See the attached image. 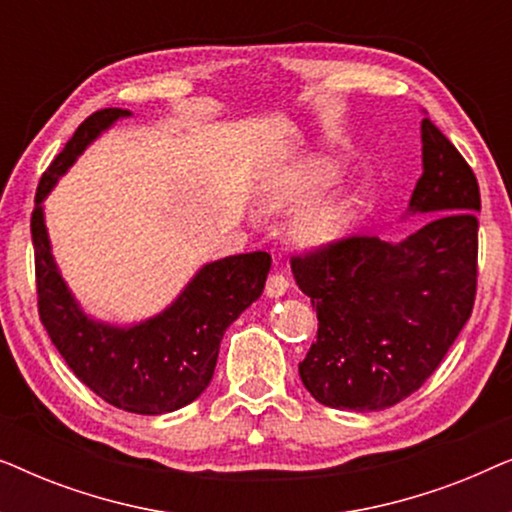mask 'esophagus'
Instances as JSON below:
<instances>
[{
    "label": "esophagus",
    "instance_id": "obj_1",
    "mask_svg": "<svg viewBox=\"0 0 512 512\" xmlns=\"http://www.w3.org/2000/svg\"><path fill=\"white\" fill-rule=\"evenodd\" d=\"M286 291H289V279H286L284 275H279V272H272V275L268 277V284H265V296L282 298Z\"/></svg>",
    "mask_w": 512,
    "mask_h": 512
}]
</instances>
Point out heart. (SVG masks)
I'll return each mask as SVG.
<instances>
[{
  "mask_svg": "<svg viewBox=\"0 0 512 512\" xmlns=\"http://www.w3.org/2000/svg\"><path fill=\"white\" fill-rule=\"evenodd\" d=\"M340 174L338 160L331 156H307L296 163L265 174L256 186L258 207L268 214H279L296 207L321 188L333 184ZM352 223V202L342 193H326L307 202L293 214L291 240L303 249H321L338 242Z\"/></svg>",
  "mask_w": 512,
  "mask_h": 512,
  "instance_id": "b5f03b06",
  "label": "heart"
}]
</instances>
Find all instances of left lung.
<instances>
[{
    "label": "left lung",
    "mask_w": 512,
    "mask_h": 512,
    "mask_svg": "<svg viewBox=\"0 0 512 512\" xmlns=\"http://www.w3.org/2000/svg\"><path fill=\"white\" fill-rule=\"evenodd\" d=\"M480 188L454 144L422 121V177L408 216H429L401 242L349 237L293 258L319 331L298 363L321 405L370 412L429 380L471 317L478 282Z\"/></svg>",
    "instance_id": "obj_1"
}]
</instances>
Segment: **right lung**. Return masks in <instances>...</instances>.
Returning <instances> with one entry per match:
<instances>
[{
    "label": "right lung",
    "mask_w": 512,
    "mask_h": 512,
    "mask_svg": "<svg viewBox=\"0 0 512 512\" xmlns=\"http://www.w3.org/2000/svg\"><path fill=\"white\" fill-rule=\"evenodd\" d=\"M130 116V109L95 111L39 181L32 214L39 317L67 366L97 396L137 415H165L209 387L223 333L261 298L272 258L268 251H251L209 261L165 310L132 324L83 310L55 263L44 200L102 132Z\"/></svg>",
    "instance_id": "add662e5"
}]
</instances>
